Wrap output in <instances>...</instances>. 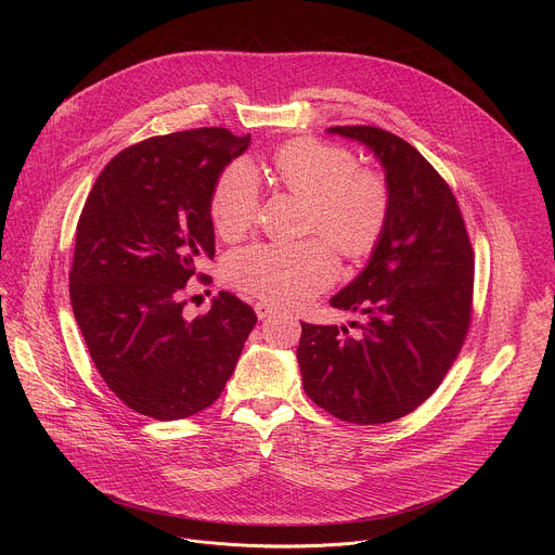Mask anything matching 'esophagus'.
I'll return each instance as SVG.
<instances>
[{
	"mask_svg": "<svg viewBox=\"0 0 555 555\" xmlns=\"http://www.w3.org/2000/svg\"><path fill=\"white\" fill-rule=\"evenodd\" d=\"M255 311H257L259 319L263 321V319H268V315H272V313H274V307H272L270 302H263V300H259V302L255 305Z\"/></svg>",
	"mask_w": 555,
	"mask_h": 555,
	"instance_id": "1",
	"label": "esophagus"
}]
</instances>
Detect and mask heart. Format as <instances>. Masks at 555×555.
I'll return each instance as SVG.
<instances>
[{
  "mask_svg": "<svg viewBox=\"0 0 555 555\" xmlns=\"http://www.w3.org/2000/svg\"><path fill=\"white\" fill-rule=\"evenodd\" d=\"M274 173L287 191L307 197L305 230L321 232L345 255L369 253L384 230L390 193L356 155L321 140H292L274 155ZM261 204V180L246 157L230 163L210 193V217L225 240L248 232ZM340 272L334 248L321 240L298 244H253L225 261L232 285L274 305H298L330 287Z\"/></svg>",
  "mask_w": 555,
  "mask_h": 555,
  "instance_id": "b5f03b06",
  "label": "heart"
}]
</instances>
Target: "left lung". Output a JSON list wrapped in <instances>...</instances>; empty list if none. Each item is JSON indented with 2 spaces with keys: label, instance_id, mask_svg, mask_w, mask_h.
<instances>
[{
  "label": "left lung",
  "instance_id": "obj_1",
  "mask_svg": "<svg viewBox=\"0 0 555 555\" xmlns=\"http://www.w3.org/2000/svg\"><path fill=\"white\" fill-rule=\"evenodd\" d=\"M327 133L373 151L390 208L366 268L330 300L362 315L360 334L300 323L296 358L313 404L343 422L386 424L424 404L456 360L469 327L474 255L450 186L413 144L366 125Z\"/></svg>",
  "mask_w": 555,
  "mask_h": 555
}]
</instances>
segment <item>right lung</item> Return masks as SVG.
<instances>
[{"label":"right lung","instance_id":"add662e5","mask_svg":"<svg viewBox=\"0 0 555 555\" xmlns=\"http://www.w3.org/2000/svg\"><path fill=\"white\" fill-rule=\"evenodd\" d=\"M248 144L250 133L221 127L142 140L103 169L78 219L74 319L105 384L140 415L176 422L208 409L257 325L230 292L195 321L180 298L215 257L212 186Z\"/></svg>","mask_w":555,"mask_h":555}]
</instances>
